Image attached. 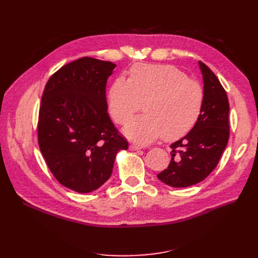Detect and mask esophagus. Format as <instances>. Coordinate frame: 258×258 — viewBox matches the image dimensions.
Returning <instances> with one entry per match:
<instances>
[{"instance_id":"34e87169","label":"esophagus","mask_w":258,"mask_h":258,"mask_svg":"<svg viewBox=\"0 0 258 258\" xmlns=\"http://www.w3.org/2000/svg\"><path fill=\"white\" fill-rule=\"evenodd\" d=\"M130 148L132 151H139V150H141V146H139L137 144H131Z\"/></svg>"}]
</instances>
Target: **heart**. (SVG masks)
<instances>
[{"label": "heart", "instance_id": "1", "mask_svg": "<svg viewBox=\"0 0 258 258\" xmlns=\"http://www.w3.org/2000/svg\"><path fill=\"white\" fill-rule=\"evenodd\" d=\"M204 100L199 81L172 64H135L128 79H116L107 93L108 112L118 124L127 123L145 102L147 114L124 128L127 138L142 144L184 137L197 124Z\"/></svg>", "mask_w": 258, "mask_h": 258}]
</instances>
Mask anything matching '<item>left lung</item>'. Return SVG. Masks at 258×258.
<instances>
[{
	"label": "left lung",
	"mask_w": 258,
	"mask_h": 258,
	"mask_svg": "<svg viewBox=\"0 0 258 258\" xmlns=\"http://www.w3.org/2000/svg\"><path fill=\"white\" fill-rule=\"evenodd\" d=\"M205 100L195 127L170 145L168 167L157 177L171 187H188L205 180L218 165L230 134L229 101L219 78L202 61Z\"/></svg>",
	"instance_id": "left-lung-1"
}]
</instances>
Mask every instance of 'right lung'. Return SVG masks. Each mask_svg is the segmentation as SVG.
Returning <instances> with one entry per match:
<instances>
[{
  "mask_svg": "<svg viewBox=\"0 0 258 258\" xmlns=\"http://www.w3.org/2000/svg\"><path fill=\"white\" fill-rule=\"evenodd\" d=\"M111 61L81 57L48 80L39 106L37 140L55 179L79 194L110 179L117 153L127 150L107 113L106 80Z\"/></svg>",
  "mask_w": 258,
  "mask_h": 258,
  "instance_id": "obj_1",
  "label": "right lung"
}]
</instances>
